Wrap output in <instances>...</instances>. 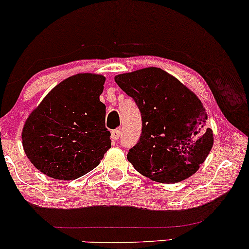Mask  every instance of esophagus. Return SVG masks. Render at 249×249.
I'll return each mask as SVG.
<instances>
[{"instance_id": "1", "label": "esophagus", "mask_w": 249, "mask_h": 249, "mask_svg": "<svg viewBox=\"0 0 249 249\" xmlns=\"http://www.w3.org/2000/svg\"><path fill=\"white\" fill-rule=\"evenodd\" d=\"M119 137H121V131H119V130H113V131H111V139H112L113 142L118 141Z\"/></svg>"}]
</instances>
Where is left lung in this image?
Here are the masks:
<instances>
[{"mask_svg":"<svg viewBox=\"0 0 249 249\" xmlns=\"http://www.w3.org/2000/svg\"><path fill=\"white\" fill-rule=\"evenodd\" d=\"M142 115V134L127 160L142 176L165 184L187 179L213 146L204 105L176 77L145 68L115 77Z\"/></svg>","mask_w":249,"mask_h":249,"instance_id":"8db88e82","label":"left lung"}]
</instances>
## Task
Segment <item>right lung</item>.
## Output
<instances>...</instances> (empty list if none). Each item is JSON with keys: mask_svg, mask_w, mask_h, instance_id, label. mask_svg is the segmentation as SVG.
Here are the masks:
<instances>
[{"mask_svg": "<svg viewBox=\"0 0 249 249\" xmlns=\"http://www.w3.org/2000/svg\"><path fill=\"white\" fill-rule=\"evenodd\" d=\"M105 77L77 73L56 85L31 112L22 131L24 152L37 170L59 180L84 176L111 147L105 105L99 101Z\"/></svg>", "mask_w": 249, "mask_h": 249, "instance_id": "1", "label": "right lung"}]
</instances>
